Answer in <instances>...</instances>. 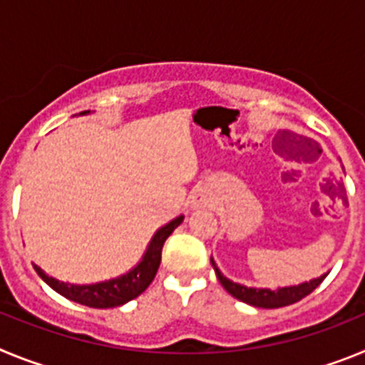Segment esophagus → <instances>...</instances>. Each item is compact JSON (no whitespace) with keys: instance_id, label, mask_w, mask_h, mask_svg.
<instances>
[{"instance_id":"esophagus-1","label":"esophagus","mask_w":365,"mask_h":365,"mask_svg":"<svg viewBox=\"0 0 365 365\" xmlns=\"http://www.w3.org/2000/svg\"><path fill=\"white\" fill-rule=\"evenodd\" d=\"M190 202H192L193 208H199V206L205 205V197H202L201 193H195V195H193L192 201H190Z\"/></svg>"}]
</instances>
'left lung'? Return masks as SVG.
Wrapping results in <instances>:
<instances>
[{
    "label": "left lung",
    "instance_id": "1",
    "mask_svg": "<svg viewBox=\"0 0 365 365\" xmlns=\"http://www.w3.org/2000/svg\"><path fill=\"white\" fill-rule=\"evenodd\" d=\"M210 263L215 270V276H217L219 283H221L225 289H227L228 294H232L234 298H237L240 302L248 303L252 307H261V309H278L285 307V305H291V303L299 302L302 298H305L307 294H311L316 287L320 285L325 279L329 272L322 274L320 278L309 279V282H303L299 285H291V287H279V289H267V287H247L241 285V283H235L232 279H228L227 276H222L221 270L215 265L214 257H210Z\"/></svg>",
    "mask_w": 365,
    "mask_h": 365
}]
</instances>
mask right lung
I'll return each mask as SVG.
<instances>
[{
    "label": "right lung",
    "mask_w": 365,
    "mask_h": 365,
    "mask_svg": "<svg viewBox=\"0 0 365 365\" xmlns=\"http://www.w3.org/2000/svg\"><path fill=\"white\" fill-rule=\"evenodd\" d=\"M89 113L91 111H82L80 115H89ZM182 221H185V215H179V217L172 219V221L166 222L164 227H160L159 230L155 232L150 245H148L146 252H144L143 259L138 261L133 269L128 270L122 276H118V278L106 279V282L98 283H89V285H74V283L60 282V279L53 278L49 274H45L38 265H34V270H36L38 276L53 291H56L58 294H62L63 298L71 299V302L82 303V305H87V307L93 309L118 307V305H124V303L131 302L133 298L140 296L150 287V283L155 278V274L159 270L160 252H163L164 241L170 237V234Z\"/></svg>",
    "instance_id": "1"
}]
</instances>
